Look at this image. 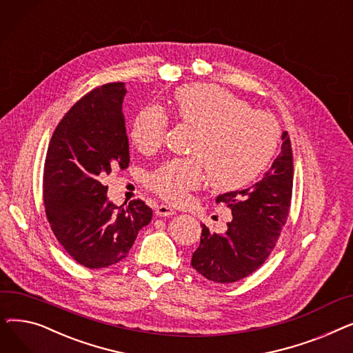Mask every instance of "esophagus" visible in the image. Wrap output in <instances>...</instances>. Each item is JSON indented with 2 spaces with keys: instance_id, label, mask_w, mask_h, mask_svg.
Listing matches in <instances>:
<instances>
[{
  "instance_id": "1",
  "label": "esophagus",
  "mask_w": 353,
  "mask_h": 353,
  "mask_svg": "<svg viewBox=\"0 0 353 353\" xmlns=\"http://www.w3.org/2000/svg\"><path fill=\"white\" fill-rule=\"evenodd\" d=\"M173 214H176L174 209H172L170 206H167V205H160L156 209V216H159V217H170Z\"/></svg>"
}]
</instances>
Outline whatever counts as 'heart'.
Masks as SVG:
<instances>
[{
	"mask_svg": "<svg viewBox=\"0 0 353 353\" xmlns=\"http://www.w3.org/2000/svg\"><path fill=\"white\" fill-rule=\"evenodd\" d=\"M174 114L196 130L192 157L164 161L145 177L147 188L161 199L184 203L206 180L232 192L246 186L270 161L279 140L276 120L228 90L214 84H192L174 94ZM169 117L159 105H148L136 116L130 137L143 153L163 144Z\"/></svg>",
	"mask_w": 353,
	"mask_h": 353,
	"instance_id": "obj_1",
	"label": "heart"
}]
</instances>
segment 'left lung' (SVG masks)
Wrapping results in <instances>:
<instances>
[{
  "mask_svg": "<svg viewBox=\"0 0 353 353\" xmlns=\"http://www.w3.org/2000/svg\"><path fill=\"white\" fill-rule=\"evenodd\" d=\"M293 188V156L288 132L281 153L263 177L245 190L220 194L216 203L232 210L225 234L203 225L192 266L206 279L232 283L261 268L276 246L289 216Z\"/></svg>",
  "mask_w": 353,
  "mask_h": 353,
  "instance_id": "8db88e82",
  "label": "left lung"
}]
</instances>
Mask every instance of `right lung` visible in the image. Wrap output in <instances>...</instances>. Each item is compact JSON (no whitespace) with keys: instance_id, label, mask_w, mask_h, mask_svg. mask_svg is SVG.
Returning <instances> with one entry per match:
<instances>
[{"instance_id":"1","label":"right lung","mask_w":353,"mask_h":353,"mask_svg":"<svg viewBox=\"0 0 353 353\" xmlns=\"http://www.w3.org/2000/svg\"><path fill=\"white\" fill-rule=\"evenodd\" d=\"M124 83L97 87L74 104L54 130L44 165V206L65 252L88 269L128 254L153 212L143 200L117 208L103 181L130 163L123 116Z\"/></svg>"}]
</instances>
